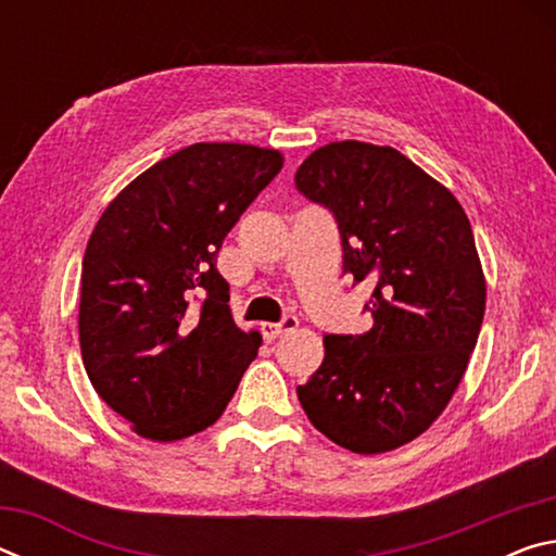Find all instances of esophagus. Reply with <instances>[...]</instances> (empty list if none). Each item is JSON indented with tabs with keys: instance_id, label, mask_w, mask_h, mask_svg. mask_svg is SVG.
<instances>
[{
	"instance_id": "34e87169",
	"label": "esophagus",
	"mask_w": 556,
	"mask_h": 556,
	"mask_svg": "<svg viewBox=\"0 0 556 556\" xmlns=\"http://www.w3.org/2000/svg\"><path fill=\"white\" fill-rule=\"evenodd\" d=\"M296 326H299V318L296 316H285L277 324H262V336H265L267 341H277V338H281L285 333L294 331Z\"/></svg>"
}]
</instances>
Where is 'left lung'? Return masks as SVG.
I'll list each match as a JSON object with an SVG mask.
<instances>
[{
	"instance_id": "obj_1",
	"label": "left lung",
	"mask_w": 556,
	"mask_h": 556,
	"mask_svg": "<svg viewBox=\"0 0 556 556\" xmlns=\"http://www.w3.org/2000/svg\"><path fill=\"white\" fill-rule=\"evenodd\" d=\"M294 184L333 215L353 287H372V328L326 333V357L296 388L299 402L338 446L392 451L444 412L481 333L473 230L454 195L392 147L326 144Z\"/></svg>"
}]
</instances>
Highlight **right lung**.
I'll return each mask as SVG.
<instances>
[{"label":"right lung","mask_w":556,"mask_h":556,"mask_svg":"<svg viewBox=\"0 0 556 556\" xmlns=\"http://www.w3.org/2000/svg\"><path fill=\"white\" fill-rule=\"evenodd\" d=\"M279 168L275 149L191 144L137 176L92 230L80 275L83 363L137 434L176 441L208 429L255 361L262 338L235 326L215 260Z\"/></svg>","instance_id":"right-lung-1"}]
</instances>
